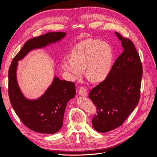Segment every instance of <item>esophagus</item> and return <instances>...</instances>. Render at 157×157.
Here are the masks:
<instances>
[{"label":"esophagus","mask_w":157,"mask_h":157,"mask_svg":"<svg viewBox=\"0 0 157 157\" xmlns=\"http://www.w3.org/2000/svg\"><path fill=\"white\" fill-rule=\"evenodd\" d=\"M78 94L82 96H87V90L84 87H81L79 90Z\"/></svg>","instance_id":"obj_1"}]
</instances>
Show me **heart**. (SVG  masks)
<instances>
[{"instance_id": "b5f03b06", "label": "heart", "mask_w": 157, "mask_h": 157, "mask_svg": "<svg viewBox=\"0 0 157 157\" xmlns=\"http://www.w3.org/2000/svg\"><path fill=\"white\" fill-rule=\"evenodd\" d=\"M113 52L110 46L98 40H86L76 46L70 59H64L61 67L72 80L82 77L85 69L86 77L93 82H101L110 72Z\"/></svg>"}]
</instances>
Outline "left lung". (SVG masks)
Here are the masks:
<instances>
[{
  "instance_id": "1",
  "label": "left lung",
  "mask_w": 157,
  "mask_h": 157,
  "mask_svg": "<svg viewBox=\"0 0 157 157\" xmlns=\"http://www.w3.org/2000/svg\"><path fill=\"white\" fill-rule=\"evenodd\" d=\"M115 34L122 42L123 52L105 79L92 89L89 98L96 107L92 125L105 133L121 126L139 102L143 68L133 42Z\"/></svg>"
}]
</instances>
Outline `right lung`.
Wrapping results in <instances>:
<instances>
[{"label":"right lung","instance_id":"add662e5","mask_svg":"<svg viewBox=\"0 0 157 157\" xmlns=\"http://www.w3.org/2000/svg\"><path fill=\"white\" fill-rule=\"evenodd\" d=\"M63 32H50L27 40L14 57L8 70V95L11 105L20 119L30 130L54 134L63 126L66 106L75 96V84L55 77L45 93L37 99L25 98L18 86L16 70L18 61L34 49L41 48L62 39Z\"/></svg>","mask_w":157,"mask_h":157}]
</instances>
